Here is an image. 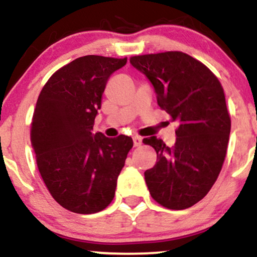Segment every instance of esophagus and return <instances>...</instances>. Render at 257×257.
Wrapping results in <instances>:
<instances>
[{"instance_id": "obj_1", "label": "esophagus", "mask_w": 257, "mask_h": 257, "mask_svg": "<svg viewBox=\"0 0 257 257\" xmlns=\"http://www.w3.org/2000/svg\"><path fill=\"white\" fill-rule=\"evenodd\" d=\"M133 141H134V147H139L142 145V138H140V136H134Z\"/></svg>"}]
</instances>
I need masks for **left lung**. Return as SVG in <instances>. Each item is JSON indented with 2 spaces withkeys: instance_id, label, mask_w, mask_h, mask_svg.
<instances>
[{
  "instance_id": "8db88e82",
  "label": "left lung",
  "mask_w": 257,
  "mask_h": 257,
  "mask_svg": "<svg viewBox=\"0 0 257 257\" xmlns=\"http://www.w3.org/2000/svg\"><path fill=\"white\" fill-rule=\"evenodd\" d=\"M147 77L158 104L178 122L172 147L155 136L144 144L157 152L145 172L153 199L171 210L191 207L206 196L222 170L231 121L219 80L204 64L183 52L131 58Z\"/></svg>"
}]
</instances>
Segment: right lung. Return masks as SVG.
Segmentation results:
<instances>
[{"mask_svg": "<svg viewBox=\"0 0 257 257\" xmlns=\"http://www.w3.org/2000/svg\"><path fill=\"white\" fill-rule=\"evenodd\" d=\"M125 64L126 58L80 57L58 70L39 95L31 129L39 172L52 197L72 212L90 215L111 203L133 147L129 136L93 133L106 82Z\"/></svg>", "mask_w": 257, "mask_h": 257, "instance_id": "obj_1", "label": "right lung"}]
</instances>
